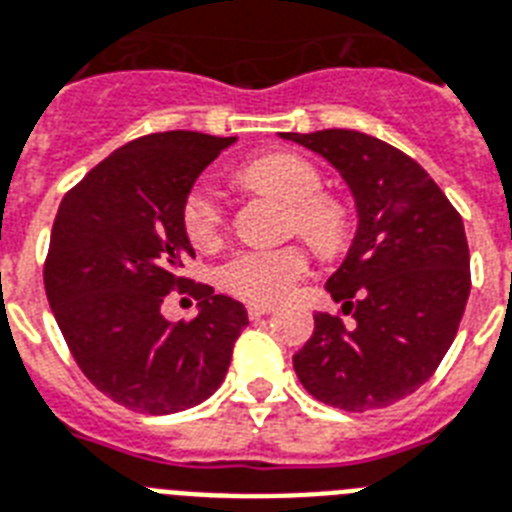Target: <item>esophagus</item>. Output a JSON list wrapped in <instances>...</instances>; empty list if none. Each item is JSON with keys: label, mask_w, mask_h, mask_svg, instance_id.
<instances>
[{"label": "esophagus", "mask_w": 512, "mask_h": 512, "mask_svg": "<svg viewBox=\"0 0 512 512\" xmlns=\"http://www.w3.org/2000/svg\"><path fill=\"white\" fill-rule=\"evenodd\" d=\"M247 313L252 321H257V318H263V315L273 313V305H257V302H252V305H247Z\"/></svg>", "instance_id": "esophagus-1"}]
</instances>
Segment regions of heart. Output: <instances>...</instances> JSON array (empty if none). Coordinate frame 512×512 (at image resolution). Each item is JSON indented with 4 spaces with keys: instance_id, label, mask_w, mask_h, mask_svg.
Listing matches in <instances>:
<instances>
[{
    "instance_id": "1",
    "label": "heart",
    "mask_w": 512,
    "mask_h": 512,
    "mask_svg": "<svg viewBox=\"0 0 512 512\" xmlns=\"http://www.w3.org/2000/svg\"><path fill=\"white\" fill-rule=\"evenodd\" d=\"M255 189L270 191L292 205V228L321 252H334L347 239V215L334 199L323 197L321 173L297 155H265L242 168ZM184 231L197 247H213L223 231V199L215 184L197 181L184 199ZM310 257L299 244L239 249L220 265V286L234 297L273 305L289 297L307 276Z\"/></svg>"
}]
</instances>
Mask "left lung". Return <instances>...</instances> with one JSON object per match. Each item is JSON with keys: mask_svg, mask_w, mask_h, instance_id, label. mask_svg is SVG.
<instances>
[{"mask_svg": "<svg viewBox=\"0 0 512 512\" xmlns=\"http://www.w3.org/2000/svg\"><path fill=\"white\" fill-rule=\"evenodd\" d=\"M281 139L331 162L357 207L350 252L326 281L355 323L315 313L294 371L326 405H392L434 376L458 334L471 294L463 218L413 157L376 136L328 128Z\"/></svg>", "mask_w": 512, "mask_h": 512, "instance_id": "left-lung-1", "label": "left lung"}]
</instances>
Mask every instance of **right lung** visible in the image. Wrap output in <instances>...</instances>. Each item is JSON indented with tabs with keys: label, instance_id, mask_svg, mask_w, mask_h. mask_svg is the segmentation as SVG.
<instances>
[{
	"label": "right lung",
	"instance_id": "1",
	"mask_svg": "<svg viewBox=\"0 0 512 512\" xmlns=\"http://www.w3.org/2000/svg\"><path fill=\"white\" fill-rule=\"evenodd\" d=\"M236 136L165 131L128 141L62 197L49 239L44 289L78 368L112 402L170 415L223 384L249 323L242 302L178 276L194 257L184 199ZM200 299L189 324L161 318V299Z\"/></svg>",
	"mask_w": 512,
	"mask_h": 512
}]
</instances>
